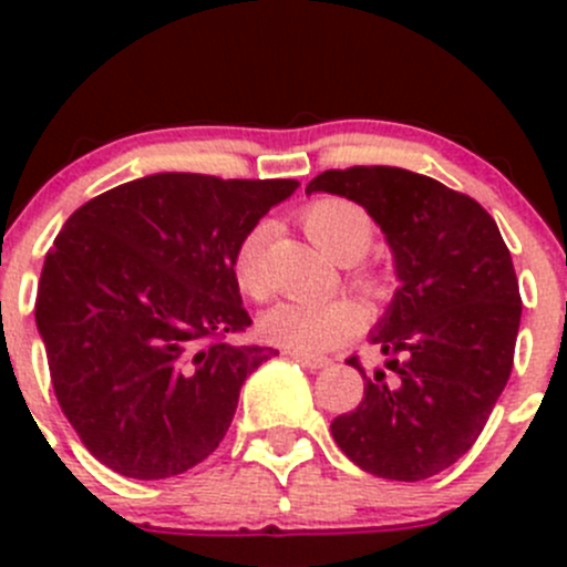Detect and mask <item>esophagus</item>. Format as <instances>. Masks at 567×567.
<instances>
[{"instance_id":"1","label":"esophagus","mask_w":567,"mask_h":567,"mask_svg":"<svg viewBox=\"0 0 567 567\" xmlns=\"http://www.w3.org/2000/svg\"><path fill=\"white\" fill-rule=\"evenodd\" d=\"M288 353L296 359V362H301L305 368H310V370H323L331 364V359L316 357V353H301V351H288Z\"/></svg>"}]
</instances>
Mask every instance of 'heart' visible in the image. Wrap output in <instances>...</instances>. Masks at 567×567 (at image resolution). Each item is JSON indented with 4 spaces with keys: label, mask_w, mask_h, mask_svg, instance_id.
<instances>
[{
    "label": "heart",
    "mask_w": 567,
    "mask_h": 567,
    "mask_svg": "<svg viewBox=\"0 0 567 567\" xmlns=\"http://www.w3.org/2000/svg\"><path fill=\"white\" fill-rule=\"evenodd\" d=\"M301 225L320 251L337 262H357L373 244L370 216L357 203L342 197H320L301 210ZM266 225L251 227L233 255V279L247 299H266L268 288L260 268V247ZM359 282L370 285L368 277ZM364 323V312L348 299L326 301H279L260 316L262 340L301 353H320L334 348L346 337L357 334Z\"/></svg>",
    "instance_id": "1"
}]
</instances>
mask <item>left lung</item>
Returning <instances> with one entry per match:
<instances>
[{
  "instance_id": "1",
  "label": "left lung",
  "mask_w": 567,
  "mask_h": 567,
  "mask_svg": "<svg viewBox=\"0 0 567 567\" xmlns=\"http://www.w3.org/2000/svg\"><path fill=\"white\" fill-rule=\"evenodd\" d=\"M362 205L384 233L400 288L370 331L384 370L331 422L337 447L375 477L416 483L477 442L513 370L522 296L496 221L466 194L400 167L326 169L307 194Z\"/></svg>"
}]
</instances>
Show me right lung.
<instances>
[{
    "label": "right lung",
    "instance_id": "obj_1",
    "mask_svg": "<svg viewBox=\"0 0 567 567\" xmlns=\"http://www.w3.org/2000/svg\"><path fill=\"white\" fill-rule=\"evenodd\" d=\"M296 188L136 177L73 210L54 238L35 301L51 386L112 472L175 477L219 447L247 375L277 353L227 340L251 326L233 255Z\"/></svg>",
    "mask_w": 567,
    "mask_h": 567
}]
</instances>
